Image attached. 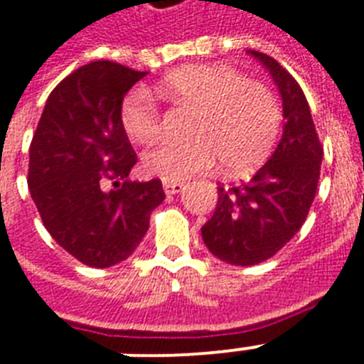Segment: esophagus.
I'll list each match as a JSON object with an SVG mask.
<instances>
[{"mask_svg":"<svg viewBox=\"0 0 364 364\" xmlns=\"http://www.w3.org/2000/svg\"><path fill=\"white\" fill-rule=\"evenodd\" d=\"M162 187H164V192H166L168 196H172V194H177V192H181L185 188L181 181H164L162 183Z\"/></svg>","mask_w":364,"mask_h":364,"instance_id":"obj_1","label":"esophagus"}]
</instances>
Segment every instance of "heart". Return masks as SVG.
<instances>
[{"label":"heart","mask_w":364,"mask_h":364,"mask_svg":"<svg viewBox=\"0 0 364 364\" xmlns=\"http://www.w3.org/2000/svg\"><path fill=\"white\" fill-rule=\"evenodd\" d=\"M156 93L177 108H192L191 140L159 141L144 153L146 172L164 181L209 172L217 159L224 173L241 176L258 166L277 141L282 121L277 95L224 65L173 70L156 85ZM119 119L136 141L151 140L161 131V108L146 87L123 97Z\"/></svg>","instance_id":"1"}]
</instances>
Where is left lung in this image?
I'll use <instances>...</instances> for the list:
<instances>
[{
    "label": "left lung",
    "instance_id": "1",
    "mask_svg": "<svg viewBox=\"0 0 364 364\" xmlns=\"http://www.w3.org/2000/svg\"><path fill=\"white\" fill-rule=\"evenodd\" d=\"M279 85L284 132L279 147L252 179L218 187L213 217L202 226L209 252L232 265H256L273 258L299 232L320 181L323 147L306 97L282 65L250 50Z\"/></svg>",
    "mask_w": 364,
    "mask_h": 364
}]
</instances>
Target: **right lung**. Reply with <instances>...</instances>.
Listing matches in <instances>:
<instances>
[{"label":"right lung","mask_w":364,"mask_h":364,"mask_svg":"<svg viewBox=\"0 0 364 364\" xmlns=\"http://www.w3.org/2000/svg\"><path fill=\"white\" fill-rule=\"evenodd\" d=\"M147 73L93 61L50 93L29 146L28 187L44 228L90 267L127 259L164 200L161 179L129 181L138 161L121 100Z\"/></svg>","instance_id":"obj_1"}]
</instances>
